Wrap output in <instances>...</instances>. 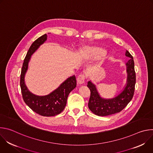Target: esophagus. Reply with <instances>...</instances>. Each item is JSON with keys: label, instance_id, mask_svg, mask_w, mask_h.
<instances>
[{"label": "esophagus", "instance_id": "esophagus-1", "mask_svg": "<svg viewBox=\"0 0 153 153\" xmlns=\"http://www.w3.org/2000/svg\"><path fill=\"white\" fill-rule=\"evenodd\" d=\"M85 76L83 74H80L78 76L77 79V83L80 85H82L83 83H84L85 82Z\"/></svg>", "mask_w": 153, "mask_h": 153}]
</instances>
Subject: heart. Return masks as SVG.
I'll return each mask as SVG.
<instances>
[{
  "mask_svg": "<svg viewBox=\"0 0 153 153\" xmlns=\"http://www.w3.org/2000/svg\"><path fill=\"white\" fill-rule=\"evenodd\" d=\"M105 53V50L96 46H86L82 47L79 51V58L84 60H90L98 57L103 55Z\"/></svg>",
  "mask_w": 153,
  "mask_h": 153,
  "instance_id": "1",
  "label": "heart"
}]
</instances>
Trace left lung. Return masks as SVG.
Listing matches in <instances>:
<instances>
[{"label":"left lung","instance_id":"8db88e82","mask_svg":"<svg viewBox=\"0 0 153 153\" xmlns=\"http://www.w3.org/2000/svg\"><path fill=\"white\" fill-rule=\"evenodd\" d=\"M125 56L130 59L126 63L127 78L126 82L122 91L113 98L105 99L100 96L96 86L91 80L87 86L91 91L88 102V108L96 115L105 116L121 111L131 100L135 90L136 73L133 56L126 50Z\"/></svg>","mask_w":153,"mask_h":153}]
</instances>
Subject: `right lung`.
<instances>
[{
	"label": "right lung",
	"mask_w": 153,
	"mask_h": 153,
	"mask_svg": "<svg viewBox=\"0 0 153 153\" xmlns=\"http://www.w3.org/2000/svg\"><path fill=\"white\" fill-rule=\"evenodd\" d=\"M47 40V34L36 39L30 47L22 68L20 85L25 103L35 113L42 116H54L60 114L66 106L70 93L76 87L74 75L67 78L56 90L45 96L36 95L29 91L25 82V74L31 56Z\"/></svg>",
	"instance_id": "add662e5"
}]
</instances>
